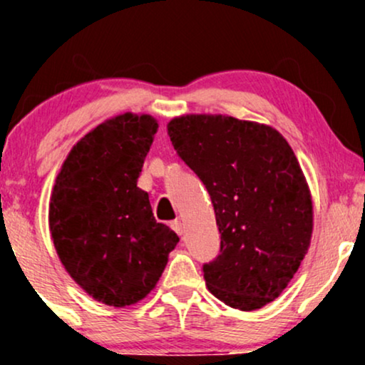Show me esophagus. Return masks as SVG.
<instances>
[{
  "mask_svg": "<svg viewBox=\"0 0 365 365\" xmlns=\"http://www.w3.org/2000/svg\"><path fill=\"white\" fill-rule=\"evenodd\" d=\"M171 228H173L178 235H183V233H185V225H183L182 220H175L173 223H171Z\"/></svg>",
  "mask_w": 365,
  "mask_h": 365,
  "instance_id": "34e87169",
  "label": "esophagus"
}]
</instances>
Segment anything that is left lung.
<instances>
[{"instance_id": "left-lung-1", "label": "left lung", "mask_w": 365, "mask_h": 365, "mask_svg": "<svg viewBox=\"0 0 365 365\" xmlns=\"http://www.w3.org/2000/svg\"><path fill=\"white\" fill-rule=\"evenodd\" d=\"M168 135L215 206L221 245L202 267L209 292L240 311L273 302L312 235L311 190L288 142L273 127L225 115L178 116Z\"/></svg>"}]
</instances>
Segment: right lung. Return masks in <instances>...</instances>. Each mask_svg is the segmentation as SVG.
Masks as SVG:
<instances>
[{
	"label": "right lung",
	"mask_w": 365,
	"mask_h": 365,
	"mask_svg": "<svg viewBox=\"0 0 365 365\" xmlns=\"http://www.w3.org/2000/svg\"><path fill=\"white\" fill-rule=\"evenodd\" d=\"M156 132L153 116L132 113L98 125L68 153L49 202L61 264L92 299L113 307L144 299L180 240L156 223L148 192L137 187Z\"/></svg>",
	"instance_id": "obj_1"
}]
</instances>
